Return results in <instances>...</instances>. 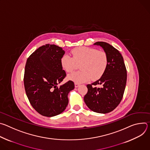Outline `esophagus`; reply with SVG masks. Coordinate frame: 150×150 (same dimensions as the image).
I'll list each match as a JSON object with an SVG mask.
<instances>
[{"mask_svg":"<svg viewBox=\"0 0 150 150\" xmlns=\"http://www.w3.org/2000/svg\"><path fill=\"white\" fill-rule=\"evenodd\" d=\"M79 86V84L78 83H75V88H78Z\"/></svg>","mask_w":150,"mask_h":150,"instance_id":"obj_1","label":"esophagus"}]
</instances>
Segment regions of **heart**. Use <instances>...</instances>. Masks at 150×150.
Here are the masks:
<instances>
[{"mask_svg": "<svg viewBox=\"0 0 150 150\" xmlns=\"http://www.w3.org/2000/svg\"><path fill=\"white\" fill-rule=\"evenodd\" d=\"M72 57L63 55L60 59L62 68L67 72H71L80 65L81 71L73 72L68 76V79L80 83L88 81L91 78H100L108 67V56L105 52L96 49L79 47L71 51Z\"/></svg>", "mask_w": 150, "mask_h": 150, "instance_id": "1", "label": "heart"}]
</instances>
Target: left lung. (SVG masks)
Returning a JSON list of instances; mask_svg holds the SVG:
<instances>
[{"label":"left lung","mask_w":150,"mask_h":150,"mask_svg":"<svg viewBox=\"0 0 150 150\" xmlns=\"http://www.w3.org/2000/svg\"><path fill=\"white\" fill-rule=\"evenodd\" d=\"M94 45L101 47L108 54V67L98 80L87 85L88 92L83 100L90 110L105 114L113 111L120 103L126 87L127 72L123 58L116 49L103 41ZM96 85L101 87L96 88Z\"/></svg>","instance_id":"8db88e82"}]
</instances>
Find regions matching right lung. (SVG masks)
Wrapping results in <instances>:
<instances>
[{
	"mask_svg": "<svg viewBox=\"0 0 150 150\" xmlns=\"http://www.w3.org/2000/svg\"><path fill=\"white\" fill-rule=\"evenodd\" d=\"M65 53L62 47L47 44L37 49L26 62V94L33 108L44 116L53 117L65 110L69 101L68 95L75 87L72 81L57 87L67 75L60 63Z\"/></svg>",
	"mask_w": 150,
	"mask_h": 150,
	"instance_id": "1",
	"label": "right lung"
}]
</instances>
